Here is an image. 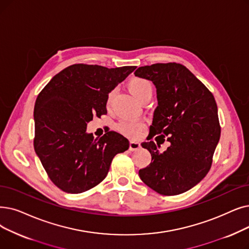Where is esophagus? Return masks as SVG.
<instances>
[{"instance_id": "34e87169", "label": "esophagus", "mask_w": 249, "mask_h": 249, "mask_svg": "<svg viewBox=\"0 0 249 249\" xmlns=\"http://www.w3.org/2000/svg\"><path fill=\"white\" fill-rule=\"evenodd\" d=\"M140 147V143L137 142V140L131 139L130 140V143H129V149L130 150H136Z\"/></svg>"}]
</instances>
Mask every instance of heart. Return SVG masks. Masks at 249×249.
Instances as JSON below:
<instances>
[{
  "label": "heart",
  "instance_id": "heart-1",
  "mask_svg": "<svg viewBox=\"0 0 249 249\" xmlns=\"http://www.w3.org/2000/svg\"><path fill=\"white\" fill-rule=\"evenodd\" d=\"M128 88L138 101L144 98L145 95L153 93V85H151V83L148 80L144 78H139V77L131 78L128 82ZM112 95H113L112 92L109 93V96H107V107H110L111 105ZM119 128H120V130L125 134L135 136L142 130L143 125L140 122H123L119 125Z\"/></svg>",
  "mask_w": 249,
  "mask_h": 249
}]
</instances>
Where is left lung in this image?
I'll return each instance as SVG.
<instances>
[{
  "mask_svg": "<svg viewBox=\"0 0 249 249\" xmlns=\"http://www.w3.org/2000/svg\"><path fill=\"white\" fill-rule=\"evenodd\" d=\"M135 76L153 81L158 107L142 146L151 163L138 174L145 184L163 196H177L199 183L208 174L221 135L218 107L213 93L181 64L157 63L139 67ZM160 138L156 145L151 140ZM165 137L170 146L160 154Z\"/></svg>",
  "mask_w": 249,
  "mask_h": 249,
  "instance_id": "8db88e82",
  "label": "left lung"
}]
</instances>
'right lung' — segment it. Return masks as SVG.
I'll use <instances>...</instances> for the list:
<instances>
[{
	"label": "right lung",
	"instance_id": "1",
	"mask_svg": "<svg viewBox=\"0 0 249 249\" xmlns=\"http://www.w3.org/2000/svg\"><path fill=\"white\" fill-rule=\"evenodd\" d=\"M136 66L107 68L74 64L53 76L35 105V150L51 181L67 193H81L106 178L114 157L129 148L120 133L100 139L86 133L94 116L107 114V99Z\"/></svg>",
	"mask_w": 249,
	"mask_h": 249
}]
</instances>
